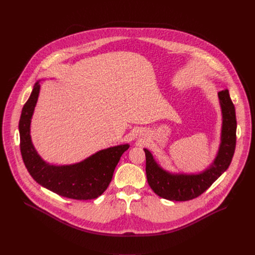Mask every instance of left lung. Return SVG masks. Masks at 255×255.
Returning a JSON list of instances; mask_svg holds the SVG:
<instances>
[{"label":"left lung","instance_id":"1","mask_svg":"<svg viewBox=\"0 0 255 255\" xmlns=\"http://www.w3.org/2000/svg\"><path fill=\"white\" fill-rule=\"evenodd\" d=\"M223 114L220 149L214 163L199 174H170L154 161L153 156L144 149L146 156V176L152 191L169 201H190L201 196L230 165L236 146V115L229 91L218 93Z\"/></svg>","mask_w":255,"mask_h":255}]
</instances>
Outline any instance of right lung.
Segmentation results:
<instances>
[{
    "instance_id": "obj_1",
    "label": "right lung",
    "mask_w": 255,
    "mask_h": 255,
    "mask_svg": "<svg viewBox=\"0 0 255 255\" xmlns=\"http://www.w3.org/2000/svg\"><path fill=\"white\" fill-rule=\"evenodd\" d=\"M39 90V83H36L22 109L19 121L20 150L27 170L39 185L61 197L74 200L98 198L111 183L115 167L129 145L123 144L101 150L72 165L47 164L35 151L30 138V122Z\"/></svg>"
}]
</instances>
